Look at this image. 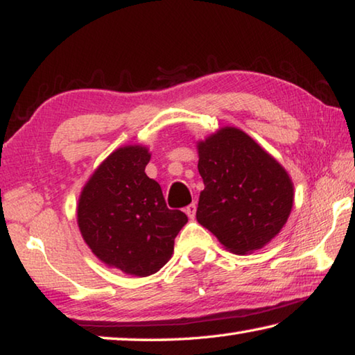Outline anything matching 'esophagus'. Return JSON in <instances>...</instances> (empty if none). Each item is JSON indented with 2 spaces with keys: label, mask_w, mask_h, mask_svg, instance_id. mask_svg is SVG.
<instances>
[{
  "label": "esophagus",
  "mask_w": 355,
  "mask_h": 355,
  "mask_svg": "<svg viewBox=\"0 0 355 355\" xmlns=\"http://www.w3.org/2000/svg\"><path fill=\"white\" fill-rule=\"evenodd\" d=\"M196 211H197L196 203H191V205H188V207L184 208V213L188 214V218H189V219H194V218H196Z\"/></svg>",
  "instance_id": "1"
}]
</instances>
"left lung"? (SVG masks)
I'll list each match as a JSON object with an SVG mask.
<instances>
[{
    "label": "left lung",
    "mask_w": 355,
    "mask_h": 355,
    "mask_svg": "<svg viewBox=\"0 0 355 355\" xmlns=\"http://www.w3.org/2000/svg\"><path fill=\"white\" fill-rule=\"evenodd\" d=\"M205 184L196 218L233 254L266 245L290 218L294 188L285 167L235 127L197 142Z\"/></svg>",
    "instance_id": "obj_1"
}]
</instances>
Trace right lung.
I'll list each match as a JSON object with an SVG mask.
<instances>
[{
    "instance_id": "right-lung-1",
    "label": "right lung",
    "mask_w": 355,
    "mask_h": 355,
    "mask_svg": "<svg viewBox=\"0 0 355 355\" xmlns=\"http://www.w3.org/2000/svg\"><path fill=\"white\" fill-rule=\"evenodd\" d=\"M148 148L123 146L87 180L78 200L81 236L106 266L147 277L171 260L188 216L166 205L161 186L148 178Z\"/></svg>"
}]
</instances>
